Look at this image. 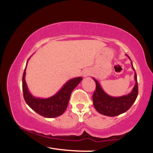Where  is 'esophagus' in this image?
<instances>
[{
  "label": "esophagus",
  "instance_id": "34e87169",
  "mask_svg": "<svg viewBox=\"0 0 153 153\" xmlns=\"http://www.w3.org/2000/svg\"><path fill=\"white\" fill-rule=\"evenodd\" d=\"M82 76H83V77H87V76H88L89 75H90V72L88 71H85L82 72Z\"/></svg>",
  "mask_w": 153,
  "mask_h": 153
}]
</instances>
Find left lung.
Returning <instances> with one entry per match:
<instances>
[{
  "mask_svg": "<svg viewBox=\"0 0 153 153\" xmlns=\"http://www.w3.org/2000/svg\"><path fill=\"white\" fill-rule=\"evenodd\" d=\"M129 58V57L127 55ZM130 59V58H129ZM131 60V59H130ZM131 63V68L135 72ZM96 82V91L93 95V102L96 111L101 114L108 117H115L124 113L129 109L136 100L138 95V84L137 74L134 73L135 85L130 94L119 97H113L108 95L103 90L99 82L94 78Z\"/></svg>",
  "mask_w": 153,
  "mask_h": 153,
  "instance_id": "8db88e82",
  "label": "left lung"
}]
</instances>
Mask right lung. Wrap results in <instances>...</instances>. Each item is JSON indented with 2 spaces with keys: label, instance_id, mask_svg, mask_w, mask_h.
<instances>
[{
  "label": "right lung",
  "instance_id": "obj_1",
  "mask_svg": "<svg viewBox=\"0 0 153 153\" xmlns=\"http://www.w3.org/2000/svg\"><path fill=\"white\" fill-rule=\"evenodd\" d=\"M25 75L26 68L22 78V88L26 103L31 109L47 118H54L64 113L68 107L72 91L82 80L81 77L71 79L54 96L47 99H40L34 97L30 94L26 85Z\"/></svg>",
  "mask_w": 153,
  "mask_h": 153
}]
</instances>
